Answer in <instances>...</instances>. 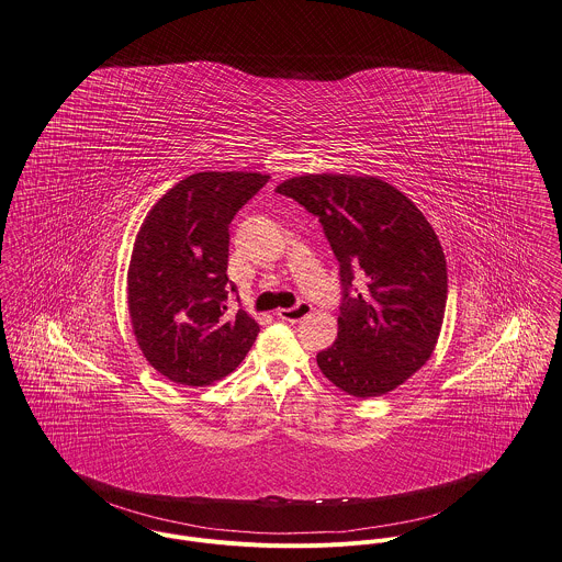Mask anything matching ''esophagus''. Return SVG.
<instances>
[{
  "mask_svg": "<svg viewBox=\"0 0 562 562\" xmlns=\"http://www.w3.org/2000/svg\"><path fill=\"white\" fill-rule=\"evenodd\" d=\"M313 313V306L308 302H297L293 308H280L276 315L282 319V322H302L304 317H308Z\"/></svg>",
  "mask_w": 562,
  "mask_h": 562,
  "instance_id": "34e87169",
  "label": "esophagus"
}]
</instances>
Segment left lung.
Wrapping results in <instances>:
<instances>
[{"label":"left lung","instance_id":"8db88e82","mask_svg":"<svg viewBox=\"0 0 562 562\" xmlns=\"http://www.w3.org/2000/svg\"><path fill=\"white\" fill-rule=\"evenodd\" d=\"M319 217L342 284L337 342L317 353L322 373L347 395H384L435 351L448 302L446 254L424 213L371 176L308 173L276 189ZM368 278L360 294L350 286Z\"/></svg>","mask_w":562,"mask_h":562}]
</instances>
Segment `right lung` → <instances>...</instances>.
Here are the masks:
<instances>
[{
    "label": "right lung",
    "mask_w": 562,
    "mask_h": 562,
    "mask_svg": "<svg viewBox=\"0 0 562 562\" xmlns=\"http://www.w3.org/2000/svg\"><path fill=\"white\" fill-rule=\"evenodd\" d=\"M269 182L247 171L180 180L147 213L130 269L127 311L145 360L165 378L204 386L232 373L258 337L245 313L227 315L229 222Z\"/></svg>",
    "instance_id": "add662e5"
}]
</instances>
